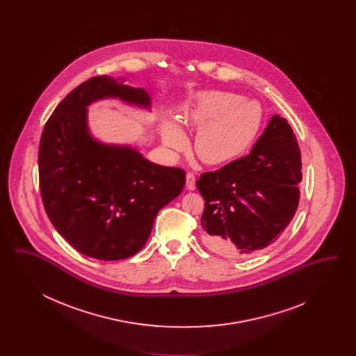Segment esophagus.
<instances>
[{
  "label": "esophagus",
  "instance_id": "1",
  "mask_svg": "<svg viewBox=\"0 0 356 356\" xmlns=\"http://www.w3.org/2000/svg\"><path fill=\"white\" fill-rule=\"evenodd\" d=\"M186 189L189 191H193L196 188V179H195V175L192 172H188L186 173Z\"/></svg>",
  "mask_w": 356,
  "mask_h": 356
}]
</instances>
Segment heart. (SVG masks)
<instances>
[{"instance_id":"b5f03b06","label":"heart","mask_w":356,"mask_h":356,"mask_svg":"<svg viewBox=\"0 0 356 356\" xmlns=\"http://www.w3.org/2000/svg\"><path fill=\"white\" fill-rule=\"evenodd\" d=\"M181 121L199 129L196 153L207 164L216 165L232 161L250 148L261 122V109L236 93L211 90L183 109ZM161 138L173 152L188 147L186 134L175 120L163 122Z\"/></svg>"}]
</instances>
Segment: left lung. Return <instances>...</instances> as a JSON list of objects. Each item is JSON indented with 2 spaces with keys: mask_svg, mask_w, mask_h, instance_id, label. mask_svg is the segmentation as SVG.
Returning <instances> with one entry per match:
<instances>
[{
  "mask_svg": "<svg viewBox=\"0 0 356 356\" xmlns=\"http://www.w3.org/2000/svg\"><path fill=\"white\" fill-rule=\"evenodd\" d=\"M302 156L287 120L275 115L250 154L196 181L205 200L204 244L241 259L275 243L295 216Z\"/></svg>",
  "mask_w": 356,
  "mask_h": 356,
  "instance_id": "8db88e82",
  "label": "left lung"
}]
</instances>
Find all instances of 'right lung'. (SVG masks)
<instances>
[{
	"instance_id": "obj_1",
	"label": "right lung",
	"mask_w": 356,
	"mask_h": 356,
	"mask_svg": "<svg viewBox=\"0 0 356 356\" xmlns=\"http://www.w3.org/2000/svg\"><path fill=\"white\" fill-rule=\"evenodd\" d=\"M124 81L96 76L74 88L47 121L38 149L40 191L49 220L73 248L100 260L137 254L159 211L186 184L184 170L90 135L86 108L92 102L119 99L151 108L145 89Z\"/></svg>"
}]
</instances>
